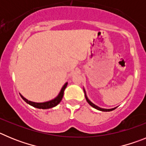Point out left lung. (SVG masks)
Instances as JSON below:
<instances>
[{"label": "left lung", "instance_id": "8db88e82", "mask_svg": "<svg viewBox=\"0 0 146 146\" xmlns=\"http://www.w3.org/2000/svg\"><path fill=\"white\" fill-rule=\"evenodd\" d=\"M84 92H85V96H86V101L88 102V104H90V105H91V106H92L93 108H95V109H96V110H101V111H104V112H109V111H112V110H115V108H113V109H102V108H99V107H97V106H96V105H95V104H93V103L91 102L90 101V100H89L88 99L87 96H86V91H85V90H84Z\"/></svg>", "mask_w": 146, "mask_h": 146}]
</instances>
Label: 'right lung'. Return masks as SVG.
<instances>
[{"label": "right lung", "mask_w": 146, "mask_h": 146, "mask_svg": "<svg viewBox=\"0 0 146 146\" xmlns=\"http://www.w3.org/2000/svg\"><path fill=\"white\" fill-rule=\"evenodd\" d=\"M66 86H67V82L66 83H65V85L63 86V88H62L61 90H60V92L59 93L58 96L57 97L55 98V99H52V100H51V101L46 102H42V103L33 102L28 101V99H26L25 98L23 97L21 94H20V96H21V97L23 98V99L25 102L29 104L30 105H31V106L34 107V108H38V109H49V108H54V107L58 105V104L60 102V101L62 100V98H63V96H64V90H65V88H66Z\"/></svg>", "instance_id": "add662e5"}]
</instances>
